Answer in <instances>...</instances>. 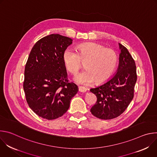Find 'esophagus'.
<instances>
[{
	"label": "esophagus",
	"instance_id": "1",
	"mask_svg": "<svg viewBox=\"0 0 157 157\" xmlns=\"http://www.w3.org/2000/svg\"><path fill=\"white\" fill-rule=\"evenodd\" d=\"M78 90H79V91L81 92V93H85V92L87 91V89L85 88V87H84L79 86V89H78Z\"/></svg>",
	"mask_w": 157,
	"mask_h": 157
}]
</instances>
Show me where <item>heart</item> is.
Here are the masks:
<instances>
[{
	"instance_id": "1",
	"label": "heart",
	"mask_w": 157,
	"mask_h": 157,
	"mask_svg": "<svg viewBox=\"0 0 157 157\" xmlns=\"http://www.w3.org/2000/svg\"><path fill=\"white\" fill-rule=\"evenodd\" d=\"M66 68L76 75L85 63L86 70L77 75L75 81L82 85L93 82L101 84L107 81L114 73L118 62L117 53L96 43H82L78 45L76 52L67 48L63 53Z\"/></svg>"
}]
</instances>
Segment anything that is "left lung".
I'll use <instances>...</instances> for the list:
<instances>
[{"mask_svg":"<svg viewBox=\"0 0 157 157\" xmlns=\"http://www.w3.org/2000/svg\"><path fill=\"white\" fill-rule=\"evenodd\" d=\"M121 54L117 73L102 85L90 91L97 97L91 114L103 120L114 119L122 114L132 101L137 81L136 63L128 50L119 43Z\"/></svg>","mask_w":157,"mask_h":157,"instance_id":"8db88e82","label":"left lung"}]
</instances>
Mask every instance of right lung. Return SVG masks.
Wrapping results in <instances>:
<instances>
[{"instance_id": "right-lung-1", "label": "right lung", "mask_w": 157, "mask_h": 157, "mask_svg": "<svg viewBox=\"0 0 157 157\" xmlns=\"http://www.w3.org/2000/svg\"><path fill=\"white\" fill-rule=\"evenodd\" d=\"M72 39L51 34L39 40L33 47L25 64L24 89L30 109L48 120L61 117L70 107L78 91L70 82L63 61V53Z\"/></svg>"}]
</instances>
